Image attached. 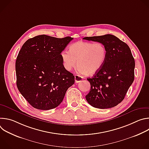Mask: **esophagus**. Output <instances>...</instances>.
<instances>
[{"mask_svg": "<svg viewBox=\"0 0 149 149\" xmlns=\"http://www.w3.org/2000/svg\"><path fill=\"white\" fill-rule=\"evenodd\" d=\"M82 79V77H81L79 75H75V81L76 83H78V82H80Z\"/></svg>", "mask_w": 149, "mask_h": 149, "instance_id": "obj_1", "label": "esophagus"}]
</instances>
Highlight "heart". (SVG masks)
Returning a JSON list of instances; mask_svg holds the SVG:
<instances>
[{
    "label": "heart",
    "mask_w": 149,
    "mask_h": 149,
    "mask_svg": "<svg viewBox=\"0 0 149 149\" xmlns=\"http://www.w3.org/2000/svg\"><path fill=\"white\" fill-rule=\"evenodd\" d=\"M107 55L105 45L97 42L79 40L71 44L69 51H63L61 53L63 65L68 71L76 66L81 73L94 75L103 67Z\"/></svg>",
    "instance_id": "1"
}]
</instances>
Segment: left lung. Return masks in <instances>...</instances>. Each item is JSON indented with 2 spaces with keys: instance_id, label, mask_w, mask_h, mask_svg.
<instances>
[{
  "instance_id": "obj_1",
  "label": "left lung",
  "mask_w": 149,
  "mask_h": 149,
  "mask_svg": "<svg viewBox=\"0 0 149 149\" xmlns=\"http://www.w3.org/2000/svg\"><path fill=\"white\" fill-rule=\"evenodd\" d=\"M83 39L101 42L107 50L101 70L87 78L91 89L86 100L95 108L114 107L124 100L134 79L135 61L131 50L125 42L110 34Z\"/></svg>"
}]
</instances>
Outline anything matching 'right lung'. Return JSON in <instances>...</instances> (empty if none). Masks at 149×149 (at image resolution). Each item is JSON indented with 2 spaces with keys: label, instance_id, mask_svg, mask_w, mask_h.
<instances>
[{
  "label": "right lung",
  "instance_id": "obj_1",
  "mask_svg": "<svg viewBox=\"0 0 149 149\" xmlns=\"http://www.w3.org/2000/svg\"><path fill=\"white\" fill-rule=\"evenodd\" d=\"M73 38L45 35L27 40L16 58L17 87L33 107L48 110L62 101L75 82L63 65L61 53Z\"/></svg>",
  "mask_w": 149,
  "mask_h": 149
}]
</instances>
